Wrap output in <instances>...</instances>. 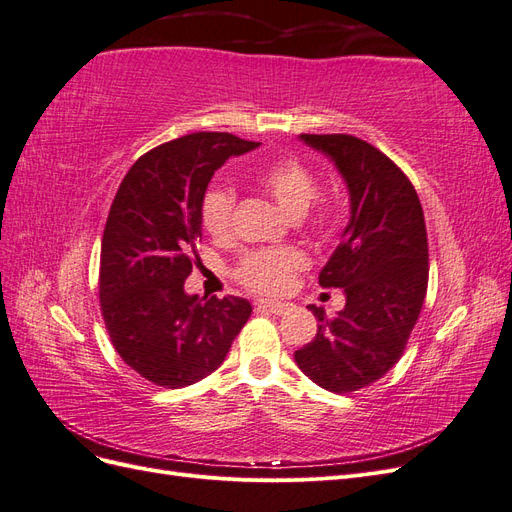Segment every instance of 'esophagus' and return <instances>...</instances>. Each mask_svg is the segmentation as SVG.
I'll return each instance as SVG.
<instances>
[{"label":"esophagus","mask_w":512,"mask_h":512,"mask_svg":"<svg viewBox=\"0 0 512 512\" xmlns=\"http://www.w3.org/2000/svg\"><path fill=\"white\" fill-rule=\"evenodd\" d=\"M256 309L258 312H269V314H286L288 309H290V305H286V303H275V301H258L256 303Z\"/></svg>","instance_id":"1"}]
</instances>
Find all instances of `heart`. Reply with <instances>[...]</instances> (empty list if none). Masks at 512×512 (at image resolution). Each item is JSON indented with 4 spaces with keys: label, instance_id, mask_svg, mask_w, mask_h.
<instances>
[{
    "label": "heart",
    "instance_id": "1",
    "mask_svg": "<svg viewBox=\"0 0 512 512\" xmlns=\"http://www.w3.org/2000/svg\"><path fill=\"white\" fill-rule=\"evenodd\" d=\"M254 179L277 205L290 215H301L318 192V181L305 162L297 158H280L260 164L254 170ZM235 190L230 185H211L200 203V220L205 230L215 239L228 237L235 211ZM333 209L322 207L314 215V228L329 230L333 224ZM303 254L290 247L280 250H258L247 254L237 267V280L260 294H280L288 288L294 271L303 267Z\"/></svg>",
    "mask_w": 512,
    "mask_h": 512
}]
</instances>
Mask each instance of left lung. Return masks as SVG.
<instances>
[{
  "mask_svg": "<svg viewBox=\"0 0 512 512\" xmlns=\"http://www.w3.org/2000/svg\"><path fill=\"white\" fill-rule=\"evenodd\" d=\"M329 156L350 192V222L320 271L322 288H342L333 318L309 305L318 333L294 352L303 374L331 393L380 380L406 350L427 294L429 252L423 207L391 158L352 134H301Z\"/></svg>",
  "mask_w": 512,
  "mask_h": 512,
  "instance_id": "left-lung-1",
  "label": "left lung"
}]
</instances>
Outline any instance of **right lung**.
I'll list each match as a JSON object with an SVG mask.
<instances>
[{
  "label": "right lung",
  "mask_w": 512,
  "mask_h": 512,
  "mask_svg": "<svg viewBox=\"0 0 512 512\" xmlns=\"http://www.w3.org/2000/svg\"><path fill=\"white\" fill-rule=\"evenodd\" d=\"M228 132H196L138 158L108 211L100 252V309L123 363L181 389L218 369L252 314L241 297L188 294L198 258L200 203L228 158L256 149Z\"/></svg>",
  "instance_id": "right-lung-1"
}]
</instances>
